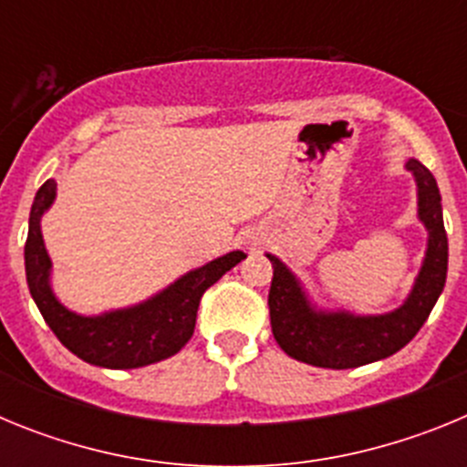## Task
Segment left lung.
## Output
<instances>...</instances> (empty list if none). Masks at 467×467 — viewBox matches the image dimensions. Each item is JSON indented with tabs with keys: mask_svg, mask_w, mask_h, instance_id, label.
Wrapping results in <instances>:
<instances>
[{
	"mask_svg": "<svg viewBox=\"0 0 467 467\" xmlns=\"http://www.w3.org/2000/svg\"><path fill=\"white\" fill-rule=\"evenodd\" d=\"M404 168L414 175L419 192V220L428 229L426 257L410 296L400 308L381 316H356L348 311H320L311 304L299 278L278 257L269 290L271 329L290 358L325 369H353L393 356L410 344L431 316L447 283L449 243L442 220V196L435 177L420 161Z\"/></svg>",
	"mask_w": 467,
	"mask_h": 467,
	"instance_id": "8db88e82",
	"label": "left lung"
}]
</instances>
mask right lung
I'll use <instances>...</instances> for the list:
<instances>
[{
    "label": "right lung",
    "instance_id": "add662e5",
    "mask_svg": "<svg viewBox=\"0 0 467 467\" xmlns=\"http://www.w3.org/2000/svg\"><path fill=\"white\" fill-rule=\"evenodd\" d=\"M56 201V180L41 184L30 210L25 243L27 287L48 327L60 344L88 365L107 369H135L175 356L192 339L201 296L245 253L234 250L168 285L151 299L102 316H79L65 308L51 290V257L41 236V214Z\"/></svg>",
    "mask_w": 467,
    "mask_h": 467
}]
</instances>
